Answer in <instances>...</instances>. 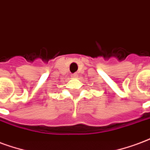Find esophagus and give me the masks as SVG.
<instances>
[{
    "instance_id": "esophagus-1",
    "label": "esophagus",
    "mask_w": 150,
    "mask_h": 150,
    "mask_svg": "<svg viewBox=\"0 0 150 150\" xmlns=\"http://www.w3.org/2000/svg\"><path fill=\"white\" fill-rule=\"evenodd\" d=\"M71 77H73V78H78L79 77V74L78 73H75V74H73V75H72V76Z\"/></svg>"
}]
</instances>
